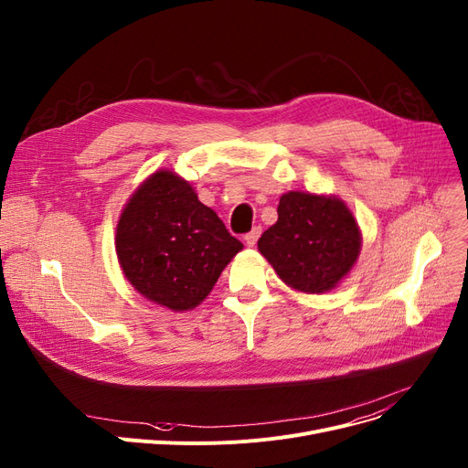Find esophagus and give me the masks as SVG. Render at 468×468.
Returning <instances> with one entry per match:
<instances>
[{
	"label": "esophagus",
	"instance_id": "esophagus-1",
	"mask_svg": "<svg viewBox=\"0 0 468 468\" xmlns=\"http://www.w3.org/2000/svg\"><path fill=\"white\" fill-rule=\"evenodd\" d=\"M260 235H261V228L258 226V228H254L250 233H246V235H244V240H246V244H248V246H254V244L258 242Z\"/></svg>",
	"mask_w": 468,
	"mask_h": 468
}]
</instances>
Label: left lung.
<instances>
[{
    "label": "left lung",
    "mask_w": 468,
    "mask_h": 468,
    "mask_svg": "<svg viewBox=\"0 0 468 468\" xmlns=\"http://www.w3.org/2000/svg\"><path fill=\"white\" fill-rule=\"evenodd\" d=\"M258 248L288 286L322 293L348 274L359 256L361 235L340 199L290 192L280 197L278 220Z\"/></svg>",
    "instance_id": "obj_1"
}]
</instances>
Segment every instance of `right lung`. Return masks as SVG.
Instances as JSON below:
<instances>
[{"label":"right lung","mask_w":468,"mask_h":468,"mask_svg":"<svg viewBox=\"0 0 468 468\" xmlns=\"http://www.w3.org/2000/svg\"><path fill=\"white\" fill-rule=\"evenodd\" d=\"M239 250L242 242L171 171L139 186L116 229L123 274L141 295L171 310L197 306Z\"/></svg>","instance_id":"right-lung-1"}]
</instances>
